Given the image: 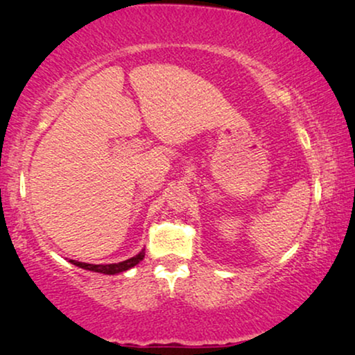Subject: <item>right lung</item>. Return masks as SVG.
Segmentation results:
<instances>
[{
    "label": "right lung",
    "instance_id": "1",
    "mask_svg": "<svg viewBox=\"0 0 355 355\" xmlns=\"http://www.w3.org/2000/svg\"><path fill=\"white\" fill-rule=\"evenodd\" d=\"M145 257V249L142 252H139L135 257H130V259L124 260V261H119V263H110V265H92V263H84V261H77V260H71L72 265L79 266V268H84V270H90V271H95V273H103V275H118V273H123V271L132 268L139 263V261H142Z\"/></svg>",
    "mask_w": 355,
    "mask_h": 355
}]
</instances>
